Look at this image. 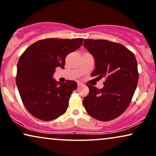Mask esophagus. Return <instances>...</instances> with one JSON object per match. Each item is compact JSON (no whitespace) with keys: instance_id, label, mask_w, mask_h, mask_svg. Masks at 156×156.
Segmentation results:
<instances>
[{"instance_id":"esophagus-1","label":"esophagus","mask_w":156,"mask_h":156,"mask_svg":"<svg viewBox=\"0 0 156 156\" xmlns=\"http://www.w3.org/2000/svg\"><path fill=\"white\" fill-rule=\"evenodd\" d=\"M83 84L82 83H81V82H77V86H78V87H82L83 86Z\"/></svg>"}]
</instances>
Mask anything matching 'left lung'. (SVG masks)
Masks as SVG:
<instances>
[{
  "mask_svg": "<svg viewBox=\"0 0 156 156\" xmlns=\"http://www.w3.org/2000/svg\"><path fill=\"white\" fill-rule=\"evenodd\" d=\"M83 44L94 57L96 68L91 76L106 78L102 89L87 84L89 93L83 105L94 119L113 120L128 108L137 87L135 55L122 44L106 40L86 39Z\"/></svg>",
  "mask_w": 156,
  "mask_h": 156,
  "instance_id": "8db88e82",
  "label": "left lung"
}]
</instances>
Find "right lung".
I'll list each match as a JSON object with an SVG mask.
<instances>
[{
    "instance_id": "1",
    "label": "right lung",
    "mask_w": 156,
    "mask_h": 156,
    "mask_svg": "<svg viewBox=\"0 0 156 156\" xmlns=\"http://www.w3.org/2000/svg\"><path fill=\"white\" fill-rule=\"evenodd\" d=\"M83 38L40 40L21 55L17 65L16 84L23 105L40 120L49 121L66 112L74 81L57 82L52 79L57 67L64 69L66 56L79 49Z\"/></svg>"
}]
</instances>
